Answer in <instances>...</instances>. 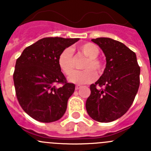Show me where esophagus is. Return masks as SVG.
<instances>
[{"label": "esophagus", "instance_id": "34e87169", "mask_svg": "<svg viewBox=\"0 0 151 151\" xmlns=\"http://www.w3.org/2000/svg\"><path fill=\"white\" fill-rule=\"evenodd\" d=\"M80 88H81V85H76V90H78Z\"/></svg>", "mask_w": 151, "mask_h": 151}]
</instances>
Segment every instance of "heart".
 <instances>
[{
	"mask_svg": "<svg viewBox=\"0 0 151 151\" xmlns=\"http://www.w3.org/2000/svg\"><path fill=\"white\" fill-rule=\"evenodd\" d=\"M78 50L85 57H88L85 63L82 71H75L68 78L69 82L77 85L88 84L94 81L97 73H101L103 65L101 60L97 57L99 54V48L97 45L92 43H85L78 47ZM57 63L61 71L66 75H69L74 69V59L73 53L69 48H65L60 52L57 58Z\"/></svg>",
	"mask_w": 151,
	"mask_h": 151,
	"instance_id": "obj_1",
	"label": "heart"
}]
</instances>
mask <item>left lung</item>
<instances>
[{"instance_id":"1","label":"left lung","mask_w":151,"mask_h":151,"mask_svg":"<svg viewBox=\"0 0 151 151\" xmlns=\"http://www.w3.org/2000/svg\"><path fill=\"white\" fill-rule=\"evenodd\" d=\"M106 57V68L90 86L86 110L91 118L110 122L120 118L132 104L140 85V67L134 52L109 38L91 39Z\"/></svg>"}]
</instances>
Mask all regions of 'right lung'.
<instances>
[{"label": "right lung", "mask_w": 151, "mask_h": 151, "mask_svg": "<svg viewBox=\"0 0 151 151\" xmlns=\"http://www.w3.org/2000/svg\"><path fill=\"white\" fill-rule=\"evenodd\" d=\"M79 38H44L24 49L17 60L13 82L19 104L35 120L52 122L66 110L75 85L68 83L57 58L60 52ZM61 83L62 87L55 85Z\"/></svg>", "instance_id": "obj_1"}]
</instances>
